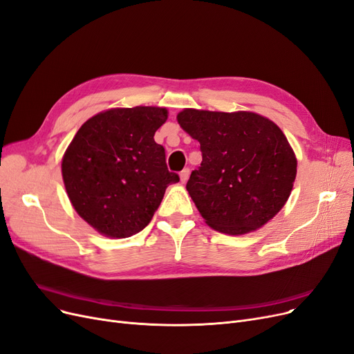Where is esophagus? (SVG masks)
I'll return each mask as SVG.
<instances>
[{"label": "esophagus", "mask_w": 354, "mask_h": 354, "mask_svg": "<svg viewBox=\"0 0 354 354\" xmlns=\"http://www.w3.org/2000/svg\"><path fill=\"white\" fill-rule=\"evenodd\" d=\"M189 176H190V169H189V168L183 169V171L180 173V180H181V183H186L187 178H189Z\"/></svg>", "instance_id": "1"}]
</instances>
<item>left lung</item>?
<instances>
[{
	"mask_svg": "<svg viewBox=\"0 0 354 354\" xmlns=\"http://www.w3.org/2000/svg\"><path fill=\"white\" fill-rule=\"evenodd\" d=\"M177 120L201 144L202 164L186 189L210 228L243 235L285 206L298 162L276 123L252 111L194 109Z\"/></svg>",
	"mask_w": 354,
	"mask_h": 354,
	"instance_id": "left-lung-1",
	"label": "left lung"
}]
</instances>
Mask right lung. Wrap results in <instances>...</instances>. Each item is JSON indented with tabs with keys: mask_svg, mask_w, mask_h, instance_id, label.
Wrapping results in <instances>:
<instances>
[{
	"mask_svg": "<svg viewBox=\"0 0 354 354\" xmlns=\"http://www.w3.org/2000/svg\"><path fill=\"white\" fill-rule=\"evenodd\" d=\"M162 107L110 109L84 123L62 158V177L77 214L95 231L126 238L142 231L165 189V149L153 135L167 120Z\"/></svg>",
	"mask_w": 354,
	"mask_h": 354,
	"instance_id": "right-lung-1",
	"label": "right lung"
}]
</instances>
